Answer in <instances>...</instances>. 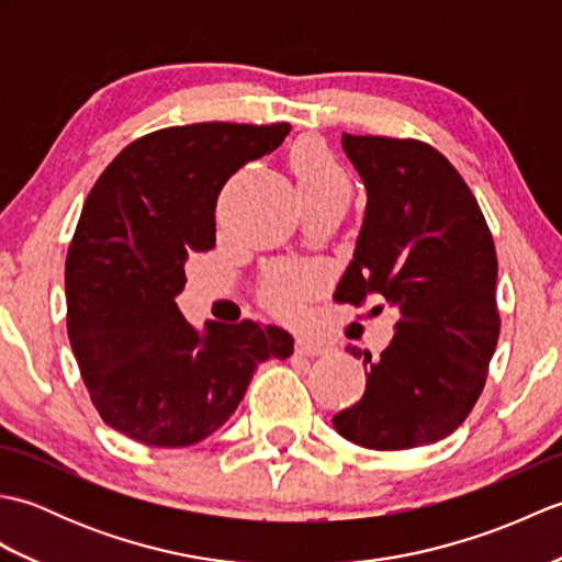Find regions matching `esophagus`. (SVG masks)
Instances as JSON below:
<instances>
[{"label": "esophagus", "instance_id": "34e87169", "mask_svg": "<svg viewBox=\"0 0 562 562\" xmlns=\"http://www.w3.org/2000/svg\"><path fill=\"white\" fill-rule=\"evenodd\" d=\"M328 352V348L324 342L312 340V338H300L296 340V355H304V357H318Z\"/></svg>", "mask_w": 562, "mask_h": 562}]
</instances>
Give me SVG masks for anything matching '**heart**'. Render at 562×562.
Returning <instances> with one entry per match:
<instances>
[{
    "mask_svg": "<svg viewBox=\"0 0 562 562\" xmlns=\"http://www.w3.org/2000/svg\"><path fill=\"white\" fill-rule=\"evenodd\" d=\"M290 166L306 202L340 195L350 190L348 173L336 159V154L328 149L326 142L316 137H304L296 142L290 154ZM318 284L321 272L314 268L280 266L270 272L268 300L282 314H296L308 296L318 290Z\"/></svg>",
    "mask_w": 562,
    "mask_h": 562,
    "instance_id": "heart-1",
    "label": "heart"
}]
</instances>
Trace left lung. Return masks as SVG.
<instances>
[{"instance_id":"1","label":"left lung","mask_w":562,"mask_h":562,"mask_svg":"<svg viewBox=\"0 0 562 562\" xmlns=\"http://www.w3.org/2000/svg\"><path fill=\"white\" fill-rule=\"evenodd\" d=\"M342 147L367 186V212L336 300L379 292L401 316L376 360L348 348L364 360L367 389L333 425L364 449L435 445L473 411L499 338L491 226L427 142L345 133Z\"/></svg>"}]
</instances>
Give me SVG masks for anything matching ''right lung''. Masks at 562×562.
Segmentation results:
<instances>
[{
  "label": "right lung",
  "instance_id": "right-lung-1",
  "mask_svg": "<svg viewBox=\"0 0 562 562\" xmlns=\"http://www.w3.org/2000/svg\"><path fill=\"white\" fill-rule=\"evenodd\" d=\"M290 123L154 130L93 183L67 250V336L105 425L149 447H190L229 420L260 362L288 360L290 333L178 312L186 260L214 246L224 183L278 149Z\"/></svg>",
  "mask_w": 562,
  "mask_h": 562
}]
</instances>
